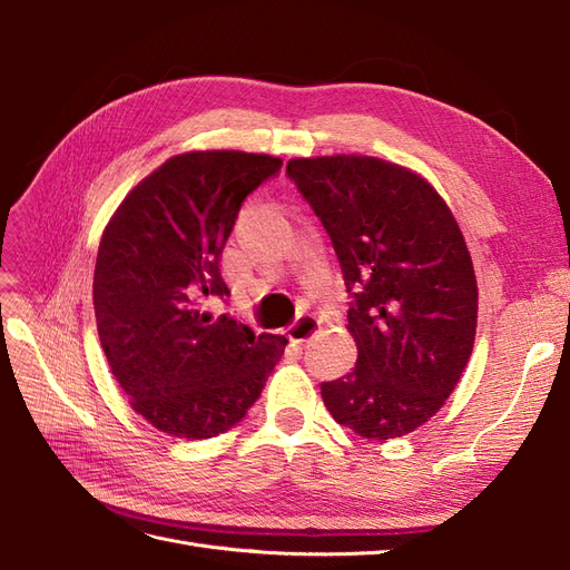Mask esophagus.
<instances>
[{
  "instance_id": "1",
  "label": "esophagus",
  "mask_w": 570,
  "mask_h": 570,
  "mask_svg": "<svg viewBox=\"0 0 570 570\" xmlns=\"http://www.w3.org/2000/svg\"><path fill=\"white\" fill-rule=\"evenodd\" d=\"M318 325H321V321L314 314H304L287 327V337H289V342L304 344V342L314 337V333L318 331Z\"/></svg>"
}]
</instances>
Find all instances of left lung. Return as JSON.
I'll list each match as a JSON object with an SVG mask.
<instances>
[{
    "mask_svg": "<svg viewBox=\"0 0 570 570\" xmlns=\"http://www.w3.org/2000/svg\"><path fill=\"white\" fill-rule=\"evenodd\" d=\"M287 178L331 235L352 295L356 366L321 385L323 402L361 438L413 433L473 352L478 285L459 223L428 180L383 159H292Z\"/></svg>",
    "mask_w": 570,
    "mask_h": 570,
    "instance_id": "obj_1",
    "label": "left lung"
}]
</instances>
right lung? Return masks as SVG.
Returning a JSON list of instances; mask_svg holds the SVG:
<instances>
[{
  "instance_id": "1",
  "label": "right lung",
  "mask_w": 570,
  "mask_h": 570,
  "mask_svg": "<svg viewBox=\"0 0 570 570\" xmlns=\"http://www.w3.org/2000/svg\"><path fill=\"white\" fill-rule=\"evenodd\" d=\"M283 161L247 151H187L120 202L101 235L92 299L97 333L130 406L161 433H226L262 396L287 340L206 299L230 297L220 254L239 206Z\"/></svg>"
}]
</instances>
